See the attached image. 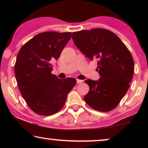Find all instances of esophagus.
<instances>
[{
	"instance_id": "1",
	"label": "esophagus",
	"mask_w": 148,
	"mask_h": 148,
	"mask_svg": "<svg viewBox=\"0 0 148 148\" xmlns=\"http://www.w3.org/2000/svg\"><path fill=\"white\" fill-rule=\"evenodd\" d=\"M83 82V80L81 79H77V84H81V83Z\"/></svg>"
}]
</instances>
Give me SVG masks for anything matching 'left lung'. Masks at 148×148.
Returning <instances> with one entry per match:
<instances>
[{
  "label": "left lung",
  "mask_w": 148,
  "mask_h": 148,
  "mask_svg": "<svg viewBox=\"0 0 148 148\" xmlns=\"http://www.w3.org/2000/svg\"><path fill=\"white\" fill-rule=\"evenodd\" d=\"M75 44L89 59L98 60V81L87 79L86 102L95 110L108 112L118 106L128 90L134 71L131 52L110 30L96 28L72 34Z\"/></svg>",
  "instance_id": "1"
}]
</instances>
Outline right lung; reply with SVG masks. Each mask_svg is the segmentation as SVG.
<instances>
[{
  "label": "right lung",
  "mask_w": 148,
  "mask_h": 148,
  "mask_svg": "<svg viewBox=\"0 0 148 148\" xmlns=\"http://www.w3.org/2000/svg\"><path fill=\"white\" fill-rule=\"evenodd\" d=\"M71 38V32H42L23 45L15 64L16 80L21 96L32 111L42 116L55 114L64 106L76 79H60L51 73Z\"/></svg>",
  "instance_id": "1"
}]
</instances>
